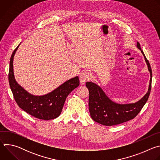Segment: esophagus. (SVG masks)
Masks as SVG:
<instances>
[{
    "mask_svg": "<svg viewBox=\"0 0 160 160\" xmlns=\"http://www.w3.org/2000/svg\"><path fill=\"white\" fill-rule=\"evenodd\" d=\"M91 77V73L89 72H83L80 75V82L82 85H85V82Z\"/></svg>",
    "mask_w": 160,
    "mask_h": 160,
    "instance_id": "34e87169",
    "label": "esophagus"
}]
</instances>
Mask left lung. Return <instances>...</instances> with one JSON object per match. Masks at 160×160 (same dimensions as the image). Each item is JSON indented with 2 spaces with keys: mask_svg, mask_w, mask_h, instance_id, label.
<instances>
[{
  "mask_svg": "<svg viewBox=\"0 0 160 160\" xmlns=\"http://www.w3.org/2000/svg\"><path fill=\"white\" fill-rule=\"evenodd\" d=\"M137 48L141 50L150 72V81L146 94L134 103L118 104L110 99L98 84L92 82H86L89 92L88 108L91 118L96 122L106 126L118 125L133 119L141 111L147 102L151 89L152 71L150 64L141 50L140 43L137 42Z\"/></svg>",
  "mask_w": 160,
  "mask_h": 160,
  "instance_id": "left-lung-1",
  "label": "left lung"
}]
</instances>
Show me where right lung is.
Masks as SVG:
<instances>
[{
  "mask_svg": "<svg viewBox=\"0 0 160 160\" xmlns=\"http://www.w3.org/2000/svg\"><path fill=\"white\" fill-rule=\"evenodd\" d=\"M19 45L13 51L9 62V82L14 98L20 108L37 118L43 120L56 118L60 115L68 96L79 85L78 77L66 81L47 94L35 96L30 94L14 78L13 59Z\"/></svg>",
  "mask_w": 160,
  "mask_h": 160,
  "instance_id": "obj_1",
  "label": "right lung"
}]
</instances>
